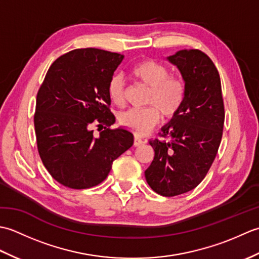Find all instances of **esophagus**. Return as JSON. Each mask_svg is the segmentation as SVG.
Segmentation results:
<instances>
[{
    "instance_id": "esophagus-1",
    "label": "esophagus",
    "mask_w": 259,
    "mask_h": 259,
    "mask_svg": "<svg viewBox=\"0 0 259 259\" xmlns=\"http://www.w3.org/2000/svg\"><path fill=\"white\" fill-rule=\"evenodd\" d=\"M142 144H144V140L141 139V137L138 136V135H135V138H134V145L135 146H141Z\"/></svg>"
}]
</instances>
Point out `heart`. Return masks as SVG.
Masks as SVG:
<instances>
[{
  "label": "heart",
  "mask_w": 259,
  "mask_h": 259,
  "mask_svg": "<svg viewBox=\"0 0 259 259\" xmlns=\"http://www.w3.org/2000/svg\"><path fill=\"white\" fill-rule=\"evenodd\" d=\"M131 74L150 87L148 93V103L150 106L130 108L120 114V123L136 134L144 135L163 117L172 118L183 108L187 85L183 78L169 75V70L156 60H144L131 68ZM109 97L114 103L123 101V80L119 74L113 75L108 85Z\"/></svg>",
  "instance_id": "heart-1"
}]
</instances>
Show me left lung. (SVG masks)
Here are the masks:
<instances>
[{
  "instance_id": "obj_1",
  "label": "left lung",
  "mask_w": 259,
  "mask_h": 259,
  "mask_svg": "<svg viewBox=\"0 0 259 259\" xmlns=\"http://www.w3.org/2000/svg\"><path fill=\"white\" fill-rule=\"evenodd\" d=\"M168 60L177 65L187 85L183 108L162 128V138L150 140L155 157L145 175L153 191L178 196L199 185L221 145L225 108L221 76L211 59L197 49L181 50Z\"/></svg>"
}]
</instances>
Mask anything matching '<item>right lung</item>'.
<instances>
[{
	"label": "right lung",
	"instance_id": "1",
	"mask_svg": "<svg viewBox=\"0 0 259 259\" xmlns=\"http://www.w3.org/2000/svg\"><path fill=\"white\" fill-rule=\"evenodd\" d=\"M123 58L96 48L75 49L51 64L37 91L38 155L52 178L68 188L101 184L112 162L134 145L128 130L110 128L115 118L108 85ZM92 125L101 131L98 137Z\"/></svg>",
	"mask_w": 259,
	"mask_h": 259
}]
</instances>
